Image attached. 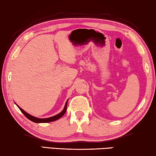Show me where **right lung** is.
<instances>
[{
  "label": "right lung",
  "mask_w": 156,
  "mask_h": 156,
  "mask_svg": "<svg viewBox=\"0 0 156 156\" xmlns=\"http://www.w3.org/2000/svg\"><path fill=\"white\" fill-rule=\"evenodd\" d=\"M69 100V99H68ZM68 100L66 101V104H65V106L64 108L63 109V111H62V112H60L59 114L56 115H54L52 116V117H50V118H36V117H34V116L33 115H31L30 114H29V113H27L26 111H24V110H23L22 108H21L20 106H19L18 105H17L18 106V108H20V110L22 111L23 114H24L26 117L28 118V119L31 120L32 122H36V123H40V122H53L55 121V120H57L58 119H59L60 118H62V116H63L65 113H66V107H67V101H68Z\"/></svg>",
  "instance_id": "right-lung-1"
}]
</instances>
